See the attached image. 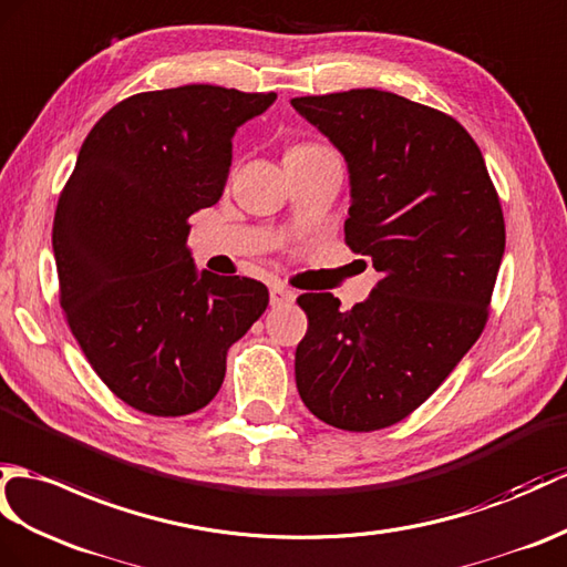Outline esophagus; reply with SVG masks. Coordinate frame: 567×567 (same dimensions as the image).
<instances>
[{
	"instance_id": "obj_1",
	"label": "esophagus",
	"mask_w": 567,
	"mask_h": 567,
	"mask_svg": "<svg viewBox=\"0 0 567 567\" xmlns=\"http://www.w3.org/2000/svg\"><path fill=\"white\" fill-rule=\"evenodd\" d=\"M295 301V292L282 285H270V305L272 307H287Z\"/></svg>"
}]
</instances>
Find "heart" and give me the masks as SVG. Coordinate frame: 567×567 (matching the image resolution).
I'll use <instances>...</instances> for the list:
<instances>
[{"instance_id":"obj_1","label":"heart","mask_w":567,"mask_h":567,"mask_svg":"<svg viewBox=\"0 0 567 567\" xmlns=\"http://www.w3.org/2000/svg\"><path fill=\"white\" fill-rule=\"evenodd\" d=\"M309 147H313V144H295V147H289L287 152H292V150H309Z\"/></svg>"}]
</instances>
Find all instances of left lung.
<instances>
[{
    "instance_id": "obj_1",
    "label": "left lung",
    "mask_w": 567,
    "mask_h": 567,
    "mask_svg": "<svg viewBox=\"0 0 567 567\" xmlns=\"http://www.w3.org/2000/svg\"><path fill=\"white\" fill-rule=\"evenodd\" d=\"M343 154L346 241L381 275L362 305L297 301L299 396L323 423L372 432L425 403L476 343L505 254V219L478 144L452 115L391 91L292 99Z\"/></svg>"
}]
</instances>
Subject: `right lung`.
<instances>
[{
    "label": "right lung",
    "instance_id": "obj_1",
    "mask_svg": "<svg viewBox=\"0 0 567 567\" xmlns=\"http://www.w3.org/2000/svg\"><path fill=\"white\" fill-rule=\"evenodd\" d=\"M275 99L213 84L144 91L79 150L52 221L60 305L103 384L142 413L205 408L229 348L268 307L258 280L197 272L188 217L219 200L234 133Z\"/></svg>",
    "mask_w": 567,
    "mask_h": 567
}]
</instances>
